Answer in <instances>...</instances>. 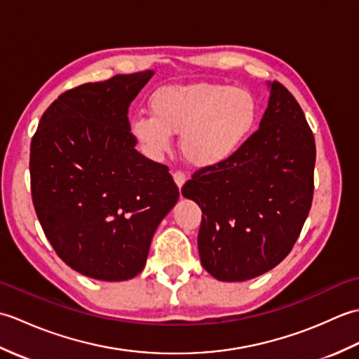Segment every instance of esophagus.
Returning <instances> with one entry per match:
<instances>
[{
  "label": "esophagus",
  "mask_w": 359,
  "mask_h": 359,
  "mask_svg": "<svg viewBox=\"0 0 359 359\" xmlns=\"http://www.w3.org/2000/svg\"><path fill=\"white\" fill-rule=\"evenodd\" d=\"M172 179L175 182V185H177L179 188H182V187H184L185 182H187V175H185V172H182V171H175L172 174Z\"/></svg>",
  "instance_id": "obj_1"
}]
</instances>
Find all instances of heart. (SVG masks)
Returning <instances> with one entry per match:
<instances>
[{
	"mask_svg": "<svg viewBox=\"0 0 359 359\" xmlns=\"http://www.w3.org/2000/svg\"><path fill=\"white\" fill-rule=\"evenodd\" d=\"M151 116L129 120V133L151 157L170 149L180 134V151L196 168L233 158L255 134L261 106L250 89L222 83L168 85L151 94Z\"/></svg>",
	"mask_w": 359,
	"mask_h": 359,
	"instance_id": "obj_1",
	"label": "heart"
}]
</instances>
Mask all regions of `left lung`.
<instances>
[{
    "mask_svg": "<svg viewBox=\"0 0 359 359\" xmlns=\"http://www.w3.org/2000/svg\"><path fill=\"white\" fill-rule=\"evenodd\" d=\"M266 86L269 106L245 147L182 188L202 210L197 247L217 280L253 279L284 261L313 199L315 137L294 97L278 81Z\"/></svg>",
    "mask_w": 359,
    "mask_h": 359,
    "instance_id": "obj_1",
    "label": "left lung"
}]
</instances>
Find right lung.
<instances>
[{
  "label": "right lung",
  "mask_w": 359,
  "mask_h": 359,
  "mask_svg": "<svg viewBox=\"0 0 359 359\" xmlns=\"http://www.w3.org/2000/svg\"><path fill=\"white\" fill-rule=\"evenodd\" d=\"M154 71L116 75L60 95L30 143L38 220L57 255L97 280L137 276L179 199L165 165L135 149L129 104Z\"/></svg>",
  "instance_id": "add662e5"
}]
</instances>
